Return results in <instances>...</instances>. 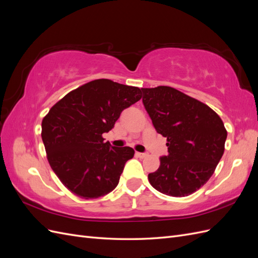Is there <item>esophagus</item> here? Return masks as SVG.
Masks as SVG:
<instances>
[{
    "label": "esophagus",
    "mask_w": 258,
    "mask_h": 258,
    "mask_svg": "<svg viewBox=\"0 0 258 258\" xmlns=\"http://www.w3.org/2000/svg\"><path fill=\"white\" fill-rule=\"evenodd\" d=\"M136 155L138 156V157H140V158H144V157H146L148 154L147 153H136Z\"/></svg>",
    "instance_id": "obj_1"
}]
</instances>
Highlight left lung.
Segmentation results:
<instances>
[{
	"instance_id": "obj_1",
	"label": "left lung",
	"mask_w": 258,
	"mask_h": 258,
	"mask_svg": "<svg viewBox=\"0 0 258 258\" xmlns=\"http://www.w3.org/2000/svg\"><path fill=\"white\" fill-rule=\"evenodd\" d=\"M156 131L167 138L168 155L148 174L155 189L172 197L198 190L212 176L225 150L227 131L212 108L168 86L141 88Z\"/></svg>"
}]
</instances>
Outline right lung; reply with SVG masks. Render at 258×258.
Returning a JSON list of instances; mask_svg holds the SVG:
<instances>
[{
  "instance_id": "add662e5",
  "label": "right lung",
  "mask_w": 258,
  "mask_h": 258,
  "mask_svg": "<svg viewBox=\"0 0 258 258\" xmlns=\"http://www.w3.org/2000/svg\"><path fill=\"white\" fill-rule=\"evenodd\" d=\"M141 95L138 87L96 80L69 92L44 117L42 140L49 165L76 196L99 198L118 185L135 151L114 147L102 135L114 128L121 112Z\"/></svg>"
}]
</instances>
